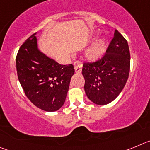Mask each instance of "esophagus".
<instances>
[{
	"mask_svg": "<svg viewBox=\"0 0 150 150\" xmlns=\"http://www.w3.org/2000/svg\"><path fill=\"white\" fill-rule=\"evenodd\" d=\"M74 69H75V72L76 74H81L82 72V63L79 61H76L74 62Z\"/></svg>",
	"mask_w": 150,
	"mask_h": 150,
	"instance_id": "esophagus-1",
	"label": "esophagus"
}]
</instances>
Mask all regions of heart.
Returning <instances> with one entry per match:
<instances>
[{
  "instance_id": "obj_1",
  "label": "heart",
  "mask_w": 150,
  "mask_h": 150,
  "mask_svg": "<svg viewBox=\"0 0 150 150\" xmlns=\"http://www.w3.org/2000/svg\"><path fill=\"white\" fill-rule=\"evenodd\" d=\"M107 50V40L105 38H98L86 52V57L90 62H96L104 56Z\"/></svg>"
}]
</instances>
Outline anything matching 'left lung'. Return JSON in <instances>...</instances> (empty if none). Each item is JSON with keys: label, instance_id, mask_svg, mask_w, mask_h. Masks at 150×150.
Masks as SVG:
<instances>
[{"label": "left lung", "instance_id": "left-lung-1", "mask_svg": "<svg viewBox=\"0 0 150 150\" xmlns=\"http://www.w3.org/2000/svg\"><path fill=\"white\" fill-rule=\"evenodd\" d=\"M130 59L128 42L116 30L105 55L98 61L83 64L84 89L91 101L105 105L117 98L128 80Z\"/></svg>", "mask_w": 150, "mask_h": 150}]
</instances>
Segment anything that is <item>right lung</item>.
Wrapping results in <instances>:
<instances>
[{
  "mask_svg": "<svg viewBox=\"0 0 150 150\" xmlns=\"http://www.w3.org/2000/svg\"><path fill=\"white\" fill-rule=\"evenodd\" d=\"M36 34L18 50L17 75L28 98L40 109L54 112L65 101L74 65H62L40 51Z\"/></svg>",
  "mask_w": 150,
  "mask_h": 150,
  "instance_id": "1",
  "label": "right lung"
}]
</instances>
